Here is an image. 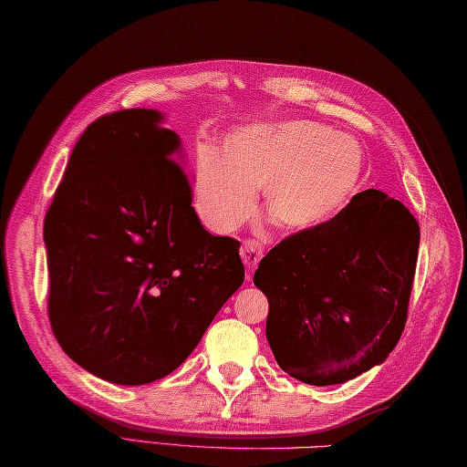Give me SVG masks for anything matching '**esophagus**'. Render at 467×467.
Segmentation results:
<instances>
[{"mask_svg": "<svg viewBox=\"0 0 467 467\" xmlns=\"http://www.w3.org/2000/svg\"><path fill=\"white\" fill-rule=\"evenodd\" d=\"M240 254H242V260L245 264V268H248V280H252V272H254V268L258 266V262L262 260V254H264L262 245L258 242L248 240V242L242 244Z\"/></svg>", "mask_w": 467, "mask_h": 467, "instance_id": "1", "label": "esophagus"}]
</instances>
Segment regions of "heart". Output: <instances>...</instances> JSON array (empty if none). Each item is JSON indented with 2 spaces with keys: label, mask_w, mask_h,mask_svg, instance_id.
Listing matches in <instances>:
<instances>
[{
  "label": "heart",
  "mask_w": 467,
  "mask_h": 467,
  "mask_svg": "<svg viewBox=\"0 0 467 467\" xmlns=\"http://www.w3.org/2000/svg\"><path fill=\"white\" fill-rule=\"evenodd\" d=\"M362 148L315 121H256L227 134L222 152L199 146L192 207L209 232L232 234L256 209L280 230L309 232L346 207L364 181Z\"/></svg>",
  "instance_id": "obj_1"
}]
</instances>
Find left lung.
<instances>
[{
  "mask_svg": "<svg viewBox=\"0 0 467 467\" xmlns=\"http://www.w3.org/2000/svg\"><path fill=\"white\" fill-rule=\"evenodd\" d=\"M419 223L382 191L275 245L254 272L268 298L266 337L283 370L313 386L343 384L382 364L407 323Z\"/></svg>",
  "mask_w": 467,
  "mask_h": 467,
  "instance_id": "1",
  "label": "left lung"
}]
</instances>
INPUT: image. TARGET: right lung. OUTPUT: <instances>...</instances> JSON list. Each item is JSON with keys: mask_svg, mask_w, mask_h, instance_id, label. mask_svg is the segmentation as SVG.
<instances>
[{"mask_svg": "<svg viewBox=\"0 0 467 467\" xmlns=\"http://www.w3.org/2000/svg\"><path fill=\"white\" fill-rule=\"evenodd\" d=\"M161 121L156 109L95 119L44 217L52 333L124 386L177 370L244 283L240 242L201 225L181 138Z\"/></svg>", "mask_w": 467, "mask_h": 467, "instance_id": "1", "label": "right lung"}]
</instances>
